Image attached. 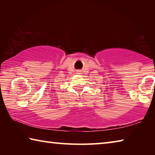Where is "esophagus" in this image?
<instances>
[{"label":"esophagus","mask_w":155,"mask_h":155,"mask_svg":"<svg viewBox=\"0 0 155 155\" xmlns=\"http://www.w3.org/2000/svg\"><path fill=\"white\" fill-rule=\"evenodd\" d=\"M80 71H79V70H78V71H77V74H80Z\"/></svg>","instance_id":"obj_1"}]
</instances>
